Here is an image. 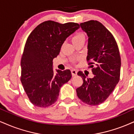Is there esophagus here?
<instances>
[{
    "mask_svg": "<svg viewBox=\"0 0 134 134\" xmlns=\"http://www.w3.org/2000/svg\"><path fill=\"white\" fill-rule=\"evenodd\" d=\"M71 74L72 76H75L77 75V71L73 69V70H71Z\"/></svg>",
    "mask_w": 134,
    "mask_h": 134,
    "instance_id": "34e87169",
    "label": "esophagus"
}]
</instances>
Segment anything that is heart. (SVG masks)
Returning <instances> with one entry per match:
<instances>
[{
  "mask_svg": "<svg viewBox=\"0 0 134 134\" xmlns=\"http://www.w3.org/2000/svg\"><path fill=\"white\" fill-rule=\"evenodd\" d=\"M85 35L81 32L76 33V34L72 38V42L73 43V44L76 43H78L81 42H85Z\"/></svg>",
  "mask_w": 134,
  "mask_h": 134,
  "instance_id": "b5f03b06",
  "label": "heart"
}]
</instances>
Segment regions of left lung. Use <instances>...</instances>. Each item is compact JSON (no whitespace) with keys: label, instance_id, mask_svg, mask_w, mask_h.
<instances>
[{"label":"left lung","instance_id":"1","mask_svg":"<svg viewBox=\"0 0 134 134\" xmlns=\"http://www.w3.org/2000/svg\"><path fill=\"white\" fill-rule=\"evenodd\" d=\"M80 27L88 37L86 59L94 76L86 78L82 71L77 72L83 83L76 89L77 96L85 104L97 105L107 99L119 81V50L114 37L99 21H87Z\"/></svg>","mask_w":134,"mask_h":134}]
</instances>
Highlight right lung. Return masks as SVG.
Segmentation results:
<instances>
[{"label":"right lung","mask_w":134,"mask_h":134,"mask_svg":"<svg viewBox=\"0 0 134 134\" xmlns=\"http://www.w3.org/2000/svg\"><path fill=\"white\" fill-rule=\"evenodd\" d=\"M80 28L76 23L59 24L48 20L30 34L21 59L20 80L34 105L47 107L57 100L61 87L71 78L70 70H53V59L58 55L65 40Z\"/></svg>","instance_id":"add662e5"}]
</instances>
